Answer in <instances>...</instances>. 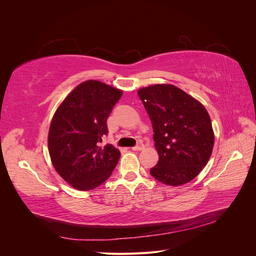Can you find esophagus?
Wrapping results in <instances>:
<instances>
[{"instance_id":"esophagus-1","label":"esophagus","mask_w":256,"mask_h":256,"mask_svg":"<svg viewBox=\"0 0 256 256\" xmlns=\"http://www.w3.org/2000/svg\"><path fill=\"white\" fill-rule=\"evenodd\" d=\"M144 147H145L144 144L140 142V143H138L134 147H132V150H144Z\"/></svg>"}]
</instances>
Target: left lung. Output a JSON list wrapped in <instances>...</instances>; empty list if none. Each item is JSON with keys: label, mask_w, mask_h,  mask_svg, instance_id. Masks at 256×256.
<instances>
[{"label": "left lung", "mask_w": 256, "mask_h": 256, "mask_svg": "<svg viewBox=\"0 0 256 256\" xmlns=\"http://www.w3.org/2000/svg\"><path fill=\"white\" fill-rule=\"evenodd\" d=\"M150 115L159 154L150 174L178 187L196 178L212 156L214 134L205 106L172 84H154L138 90Z\"/></svg>", "instance_id": "obj_1"}]
</instances>
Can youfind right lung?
Listing matches in <instances>:
<instances>
[{"label": "right lung", "instance_id": "add662e5", "mask_svg": "<svg viewBox=\"0 0 256 256\" xmlns=\"http://www.w3.org/2000/svg\"><path fill=\"white\" fill-rule=\"evenodd\" d=\"M122 90L97 80L80 83L54 113L48 150L56 171L72 188L92 190L112 174L120 157L113 145L99 146L106 120Z\"/></svg>", "mask_w": 256, "mask_h": 256}]
</instances>
